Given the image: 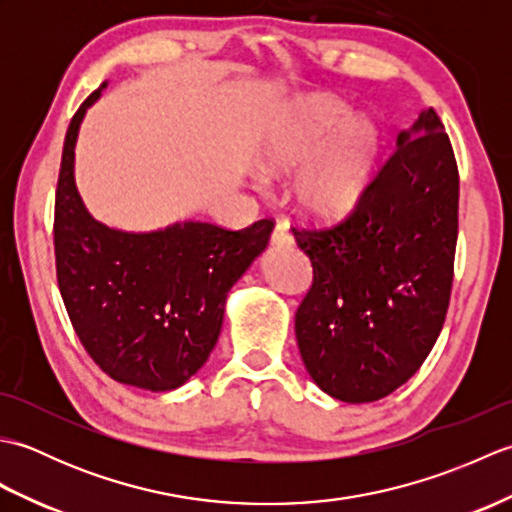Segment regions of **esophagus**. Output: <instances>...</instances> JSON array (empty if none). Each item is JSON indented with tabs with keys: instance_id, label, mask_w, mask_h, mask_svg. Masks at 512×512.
I'll list each match as a JSON object with an SVG mask.
<instances>
[{
	"instance_id": "34e87169",
	"label": "esophagus",
	"mask_w": 512,
	"mask_h": 512,
	"mask_svg": "<svg viewBox=\"0 0 512 512\" xmlns=\"http://www.w3.org/2000/svg\"><path fill=\"white\" fill-rule=\"evenodd\" d=\"M270 242H273V246H292L295 239H292V233L288 231L286 224H277L273 235H270Z\"/></svg>"
}]
</instances>
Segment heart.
I'll list each match as a JSON object with an SVG mask.
<instances>
[{"mask_svg": "<svg viewBox=\"0 0 512 512\" xmlns=\"http://www.w3.org/2000/svg\"><path fill=\"white\" fill-rule=\"evenodd\" d=\"M347 112L334 96H303L257 160L266 178L288 176L308 161L295 182L297 200L323 220L350 213L372 182L378 132L369 118Z\"/></svg>", "mask_w": 512, "mask_h": 512, "instance_id": "heart-1", "label": "heart"}]
</instances>
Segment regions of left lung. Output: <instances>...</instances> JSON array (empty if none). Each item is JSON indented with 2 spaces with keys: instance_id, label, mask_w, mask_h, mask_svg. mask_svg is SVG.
Returning a JSON list of instances; mask_svg holds the SVG:
<instances>
[{
  "instance_id": "left-lung-1",
  "label": "left lung",
  "mask_w": 512,
  "mask_h": 512,
  "mask_svg": "<svg viewBox=\"0 0 512 512\" xmlns=\"http://www.w3.org/2000/svg\"><path fill=\"white\" fill-rule=\"evenodd\" d=\"M458 200V162L429 107L341 224L292 228L314 275L295 314L297 343L325 394L380 400L429 356L451 299Z\"/></svg>"
}]
</instances>
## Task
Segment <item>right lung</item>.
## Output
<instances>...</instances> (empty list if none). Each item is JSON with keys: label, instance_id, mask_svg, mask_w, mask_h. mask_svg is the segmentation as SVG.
<instances>
[{"label": "right lung", "instance_id": "obj_1", "mask_svg": "<svg viewBox=\"0 0 512 512\" xmlns=\"http://www.w3.org/2000/svg\"><path fill=\"white\" fill-rule=\"evenodd\" d=\"M72 116L54 200L59 290L85 352L123 385L171 391L198 372L222 330L226 295L264 253L273 220L242 231L176 222L129 233L94 220L74 182V145L85 112Z\"/></svg>", "mask_w": 512, "mask_h": 512}]
</instances>
